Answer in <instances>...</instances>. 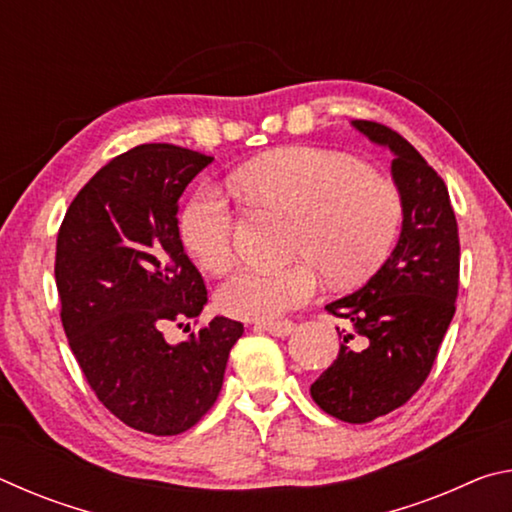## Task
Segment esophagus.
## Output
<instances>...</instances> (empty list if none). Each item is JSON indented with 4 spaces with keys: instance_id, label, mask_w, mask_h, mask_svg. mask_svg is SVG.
<instances>
[{
    "instance_id": "esophagus-1",
    "label": "esophagus",
    "mask_w": 512,
    "mask_h": 512,
    "mask_svg": "<svg viewBox=\"0 0 512 512\" xmlns=\"http://www.w3.org/2000/svg\"><path fill=\"white\" fill-rule=\"evenodd\" d=\"M293 327H296V325L289 323V320H284V323H262V325H257L259 332L280 336V339H284V336H289L293 332Z\"/></svg>"
}]
</instances>
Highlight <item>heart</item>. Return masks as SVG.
<instances>
[{"label": "heart", "instance_id": "obj_1", "mask_svg": "<svg viewBox=\"0 0 512 512\" xmlns=\"http://www.w3.org/2000/svg\"><path fill=\"white\" fill-rule=\"evenodd\" d=\"M235 185L268 210L296 219L291 255L282 268L244 266L219 289L225 314L277 320L318 289L317 264L334 284H352L384 262L402 225V196L393 180L350 155L289 146L248 162ZM183 239L210 271H223L237 248V214L214 189L198 192L183 212Z\"/></svg>", "mask_w": 512, "mask_h": 512}]
</instances>
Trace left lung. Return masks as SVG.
<instances>
[{
    "instance_id": "left-lung-1",
    "label": "left lung",
    "mask_w": 512,
    "mask_h": 512,
    "mask_svg": "<svg viewBox=\"0 0 512 512\" xmlns=\"http://www.w3.org/2000/svg\"><path fill=\"white\" fill-rule=\"evenodd\" d=\"M352 126L393 153L402 230L379 271L325 307L348 329L336 327L339 357L309 391L325 413L363 424L409 402L431 372L456 311L461 246L447 187L427 160L388 126L363 119Z\"/></svg>"
}]
</instances>
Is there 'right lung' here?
Masks as SVG:
<instances>
[{"label":"right lung","instance_id":"1","mask_svg":"<svg viewBox=\"0 0 512 512\" xmlns=\"http://www.w3.org/2000/svg\"><path fill=\"white\" fill-rule=\"evenodd\" d=\"M214 158L173 144L117 155L69 205L56 287L69 348L101 404L137 431L176 436L212 409L237 320L214 316L180 343L164 327L201 316L207 291L185 255L178 198ZM189 327V323H187Z\"/></svg>","mask_w":512,"mask_h":512}]
</instances>
